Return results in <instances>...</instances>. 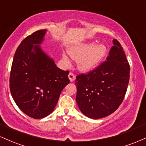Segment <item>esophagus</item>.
<instances>
[{"label":"esophagus","instance_id":"34e87169","mask_svg":"<svg viewBox=\"0 0 146 146\" xmlns=\"http://www.w3.org/2000/svg\"><path fill=\"white\" fill-rule=\"evenodd\" d=\"M68 78H69L70 81L71 82H73L75 79V75L73 74L72 72H70V73L68 74Z\"/></svg>","mask_w":146,"mask_h":146}]
</instances>
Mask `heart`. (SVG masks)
Returning a JSON list of instances; mask_svg holds the SVG:
<instances>
[{
  "label": "heart",
  "instance_id": "b5f03b06",
  "mask_svg": "<svg viewBox=\"0 0 146 146\" xmlns=\"http://www.w3.org/2000/svg\"><path fill=\"white\" fill-rule=\"evenodd\" d=\"M105 45L94 43H84L74 45L68 48V53L71 58L78 59V68L82 71H90L98 66L106 53ZM66 59V57L64 56Z\"/></svg>",
  "mask_w": 146,
  "mask_h": 146
}]
</instances>
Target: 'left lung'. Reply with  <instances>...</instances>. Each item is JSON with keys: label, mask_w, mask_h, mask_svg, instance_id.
<instances>
[{"label": "left lung", "mask_w": 146, "mask_h": 146, "mask_svg": "<svg viewBox=\"0 0 146 146\" xmlns=\"http://www.w3.org/2000/svg\"><path fill=\"white\" fill-rule=\"evenodd\" d=\"M106 60L88 73L77 75L76 102L89 118L100 119L116 110L123 102L130 79V65L123 48L113 40Z\"/></svg>", "instance_id": "1"}]
</instances>
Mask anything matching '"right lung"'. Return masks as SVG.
Instances as JSON below:
<instances>
[{"mask_svg": "<svg viewBox=\"0 0 146 146\" xmlns=\"http://www.w3.org/2000/svg\"><path fill=\"white\" fill-rule=\"evenodd\" d=\"M46 29L25 38L16 49L11 65L9 88L18 108L34 119L53 112L62 90L68 83V71H63L40 47ZM36 44V45H34Z\"/></svg>", "mask_w": 146, "mask_h": 146, "instance_id": "right-lung-1", "label": "right lung"}]
</instances>
